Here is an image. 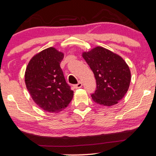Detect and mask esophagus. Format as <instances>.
I'll return each mask as SVG.
<instances>
[{
    "label": "esophagus",
    "mask_w": 156,
    "mask_h": 156,
    "mask_svg": "<svg viewBox=\"0 0 156 156\" xmlns=\"http://www.w3.org/2000/svg\"><path fill=\"white\" fill-rule=\"evenodd\" d=\"M81 86H82V83L81 82V81H80L78 82V83L77 84H76V85H75V88H81Z\"/></svg>",
    "instance_id": "obj_1"
}]
</instances>
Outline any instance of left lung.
Segmentation results:
<instances>
[{
    "mask_svg": "<svg viewBox=\"0 0 156 156\" xmlns=\"http://www.w3.org/2000/svg\"><path fill=\"white\" fill-rule=\"evenodd\" d=\"M82 57L96 80L97 90L91 95L93 101L111 107L123 99L131 80L130 68L123 58L102 47L83 51Z\"/></svg>",
    "mask_w": 156,
    "mask_h": 156,
    "instance_id": "8db88e82",
    "label": "left lung"
}]
</instances>
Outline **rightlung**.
Returning <instances> with one entry per match:
<instances>
[{
	"label": "right lung",
	"mask_w": 156,
	"mask_h": 156,
	"mask_svg": "<svg viewBox=\"0 0 156 156\" xmlns=\"http://www.w3.org/2000/svg\"><path fill=\"white\" fill-rule=\"evenodd\" d=\"M63 57V52L49 47L34 55L26 67V88L33 101L45 112L58 113L73 98L60 67Z\"/></svg>",
	"instance_id": "obj_1"
}]
</instances>
